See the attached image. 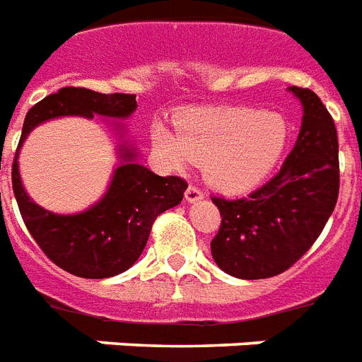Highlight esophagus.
I'll list each match as a JSON object with an SVG mask.
<instances>
[{"instance_id": "esophagus-1", "label": "esophagus", "mask_w": 362, "mask_h": 362, "mask_svg": "<svg viewBox=\"0 0 362 362\" xmlns=\"http://www.w3.org/2000/svg\"><path fill=\"white\" fill-rule=\"evenodd\" d=\"M203 199V192L199 189L197 186H189L186 189V201L187 203H197V201H201Z\"/></svg>"}]
</instances>
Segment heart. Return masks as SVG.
Returning <instances> with one entry per match:
<instances>
[{"mask_svg": "<svg viewBox=\"0 0 362 362\" xmlns=\"http://www.w3.org/2000/svg\"><path fill=\"white\" fill-rule=\"evenodd\" d=\"M150 139L170 169L204 163L210 186L223 193H246L278 163L287 142V124L276 112L221 107L193 110L176 120V129L153 122Z\"/></svg>", "mask_w": 362, "mask_h": 362, "instance_id": "b5f03b06", "label": "heart"}]
</instances>
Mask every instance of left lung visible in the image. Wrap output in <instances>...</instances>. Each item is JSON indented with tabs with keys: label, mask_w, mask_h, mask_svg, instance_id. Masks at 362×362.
<instances>
[{
	"label": "left lung",
	"mask_w": 362,
	"mask_h": 362,
	"mask_svg": "<svg viewBox=\"0 0 362 362\" xmlns=\"http://www.w3.org/2000/svg\"><path fill=\"white\" fill-rule=\"evenodd\" d=\"M289 92L303 105V124L280 173L244 199H212L221 214L210 242L212 257L240 280L270 278L297 263L337 206L340 169L332 116L308 88Z\"/></svg>",
	"instance_id": "obj_1"
}]
</instances>
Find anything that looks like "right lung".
<instances>
[{"instance_id": "1", "label": "right lung", "mask_w": 362, "mask_h": 362, "mask_svg": "<svg viewBox=\"0 0 362 362\" xmlns=\"http://www.w3.org/2000/svg\"><path fill=\"white\" fill-rule=\"evenodd\" d=\"M136 110L131 93H99L86 88H62L31 107L13 163V192L28 231L48 259L81 278H110L127 270L141 257L150 229L161 212L180 204L187 184L178 176H158L136 161L139 153L127 141L118 144L120 163L98 203L76 214H56L42 209L24 189L18 153L31 131L42 122L62 116L92 120L103 116L125 120ZM116 135L125 127L115 122Z\"/></svg>"}]
</instances>
